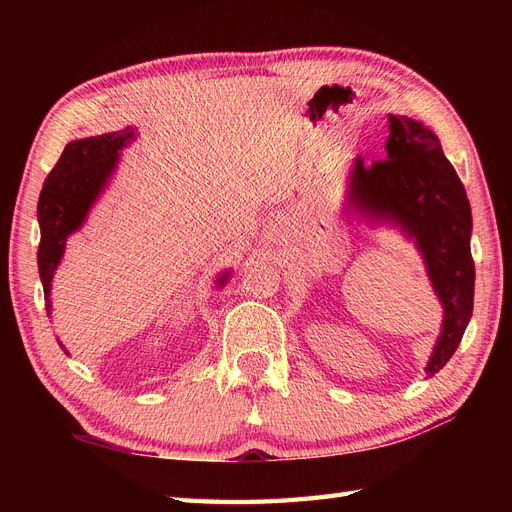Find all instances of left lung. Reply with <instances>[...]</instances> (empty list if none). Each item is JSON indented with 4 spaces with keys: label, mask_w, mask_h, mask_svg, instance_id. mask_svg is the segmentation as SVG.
Segmentation results:
<instances>
[{
    "label": "left lung",
    "mask_w": 512,
    "mask_h": 512,
    "mask_svg": "<svg viewBox=\"0 0 512 512\" xmlns=\"http://www.w3.org/2000/svg\"><path fill=\"white\" fill-rule=\"evenodd\" d=\"M350 203L374 220L404 226L425 256L444 305L442 333L427 363L433 376L455 354L474 305L470 203L438 136L410 117L391 115L386 158L369 168L356 160Z\"/></svg>",
    "instance_id": "left-lung-1"
}]
</instances>
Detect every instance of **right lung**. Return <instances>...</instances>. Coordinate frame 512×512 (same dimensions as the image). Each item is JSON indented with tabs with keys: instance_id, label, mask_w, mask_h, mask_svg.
<instances>
[{
	"instance_id": "add662e5",
	"label": "right lung",
	"mask_w": 512,
	"mask_h": 512,
	"mask_svg": "<svg viewBox=\"0 0 512 512\" xmlns=\"http://www.w3.org/2000/svg\"><path fill=\"white\" fill-rule=\"evenodd\" d=\"M132 136L134 132L126 128L121 132H108L68 143L42 185L38 200V271L49 314L51 280L61 256H64L66 239L70 232L83 224L89 207L94 205V200L104 190L106 179L111 177L113 168L117 166L119 149L126 147ZM226 280L228 273L220 277V284ZM61 350L66 348L61 346Z\"/></svg>"
}]
</instances>
